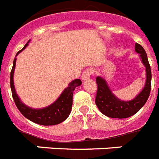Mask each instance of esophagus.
Here are the masks:
<instances>
[{
	"instance_id": "1",
	"label": "esophagus",
	"mask_w": 159,
	"mask_h": 159,
	"mask_svg": "<svg viewBox=\"0 0 159 159\" xmlns=\"http://www.w3.org/2000/svg\"><path fill=\"white\" fill-rule=\"evenodd\" d=\"M93 75V70L90 68L87 69V70H85L84 71V73L82 74V80H88V79L90 78V76Z\"/></svg>"
}]
</instances>
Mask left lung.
<instances>
[{"instance_id":"obj_1","label":"left lung","mask_w":159,"mask_h":159,"mask_svg":"<svg viewBox=\"0 0 159 159\" xmlns=\"http://www.w3.org/2000/svg\"><path fill=\"white\" fill-rule=\"evenodd\" d=\"M135 51L140 54L142 63L146 66V82L144 89L132 100L123 101L116 98L108 88L106 81L102 77H96L97 92L96 104L103 114L112 118H127L140 110L147 101L151 89V70L147 55L140 44H135Z\"/></svg>"}]
</instances>
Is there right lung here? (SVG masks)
<instances>
[{"instance_id":"1","label":"right lung","mask_w":159,"mask_h":159,"mask_svg":"<svg viewBox=\"0 0 159 159\" xmlns=\"http://www.w3.org/2000/svg\"><path fill=\"white\" fill-rule=\"evenodd\" d=\"M29 42L30 41H28L25 47L21 51H19L16 55H18L19 53L25 48V47H27ZM15 65H16V59L13 60V67L10 72V88H11L12 96L14 100L15 104L21 114L31 121L42 125H55L64 121L68 117L71 111L73 92L76 87L80 86L82 84L80 80L76 79L73 80L69 84V86L65 89L63 93L57 99L56 101L51 104L50 106L41 109H34L23 104L15 92L14 85H13V73H14Z\"/></svg>"}]
</instances>
